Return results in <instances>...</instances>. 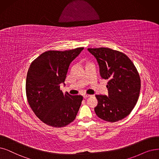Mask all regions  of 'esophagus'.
Instances as JSON below:
<instances>
[{
  "label": "esophagus",
  "instance_id": "1",
  "mask_svg": "<svg viewBox=\"0 0 159 159\" xmlns=\"http://www.w3.org/2000/svg\"><path fill=\"white\" fill-rule=\"evenodd\" d=\"M92 95H90V94H84V98H88V97H91Z\"/></svg>",
  "mask_w": 159,
  "mask_h": 159
}]
</instances>
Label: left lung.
Segmentation results:
<instances>
[{
	"label": "left lung",
	"mask_w": 159,
	"mask_h": 159,
	"mask_svg": "<svg viewBox=\"0 0 159 159\" xmlns=\"http://www.w3.org/2000/svg\"><path fill=\"white\" fill-rule=\"evenodd\" d=\"M97 59L102 78L108 80V96L96 95L97 116L108 122H116L129 116L136 106L141 81L132 61L122 52L107 48H88Z\"/></svg>",
	"instance_id": "obj_1"
}]
</instances>
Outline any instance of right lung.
<instances>
[{
	"instance_id": "right-lung-1",
	"label": "right lung",
	"mask_w": 159,
	"mask_h": 159,
	"mask_svg": "<svg viewBox=\"0 0 159 159\" xmlns=\"http://www.w3.org/2000/svg\"><path fill=\"white\" fill-rule=\"evenodd\" d=\"M84 48L61 51H48L30 65L26 79L29 104L43 123L63 127L72 123L79 111L83 97L65 94L60 84L65 81L70 65Z\"/></svg>"
}]
</instances>
